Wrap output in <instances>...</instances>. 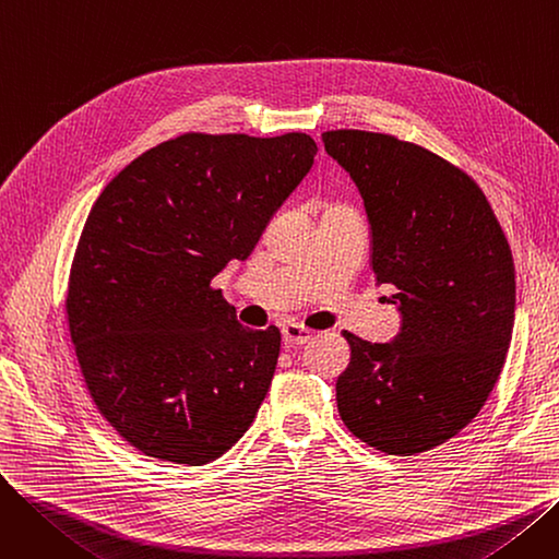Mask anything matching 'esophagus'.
<instances>
[{"mask_svg": "<svg viewBox=\"0 0 559 559\" xmlns=\"http://www.w3.org/2000/svg\"><path fill=\"white\" fill-rule=\"evenodd\" d=\"M312 337V331L299 326V324H285L283 326V342L289 346H301Z\"/></svg>", "mask_w": 559, "mask_h": 559, "instance_id": "1", "label": "esophagus"}]
</instances>
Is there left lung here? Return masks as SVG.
Listing matches in <instances>:
<instances>
[{"label":"left lung","mask_w":559,"mask_h":559,"mask_svg":"<svg viewBox=\"0 0 559 559\" xmlns=\"http://www.w3.org/2000/svg\"><path fill=\"white\" fill-rule=\"evenodd\" d=\"M365 201L371 270L394 285L401 329L378 344L342 333L335 383L344 426L388 455L449 442L480 413L514 326V260L474 179L424 146L369 131H326Z\"/></svg>","instance_id":"1"}]
</instances>
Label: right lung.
Masks as SVG:
<instances>
[{
    "label": "right lung",
    "mask_w": 559,
    "mask_h": 559,
    "mask_svg": "<svg viewBox=\"0 0 559 559\" xmlns=\"http://www.w3.org/2000/svg\"><path fill=\"white\" fill-rule=\"evenodd\" d=\"M314 154L306 133H186L95 201L70 272V335L97 409L144 455L209 464L253 424L281 331L245 329L211 281L251 255Z\"/></svg>",
    "instance_id": "right-lung-1"
}]
</instances>
